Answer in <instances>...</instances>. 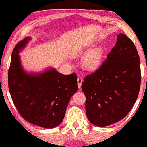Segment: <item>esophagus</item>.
Here are the masks:
<instances>
[{"label":"esophagus","instance_id":"34e87169","mask_svg":"<svg viewBox=\"0 0 147 147\" xmlns=\"http://www.w3.org/2000/svg\"><path fill=\"white\" fill-rule=\"evenodd\" d=\"M77 81H78V88H80L82 84V82H83V78H82L81 76H78V79H77Z\"/></svg>","mask_w":147,"mask_h":147}]
</instances>
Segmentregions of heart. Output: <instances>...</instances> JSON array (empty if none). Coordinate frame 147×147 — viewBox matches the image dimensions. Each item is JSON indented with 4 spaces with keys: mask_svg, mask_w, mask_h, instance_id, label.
<instances>
[{
    "mask_svg": "<svg viewBox=\"0 0 147 147\" xmlns=\"http://www.w3.org/2000/svg\"><path fill=\"white\" fill-rule=\"evenodd\" d=\"M102 60V51L100 49L93 50L85 59V64L91 70L96 69L100 65Z\"/></svg>",
    "mask_w": 147,
    "mask_h": 147,
    "instance_id": "b5f03b06",
    "label": "heart"
}]
</instances>
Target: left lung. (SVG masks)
Masks as SVG:
<instances>
[{
    "label": "left lung",
    "mask_w": 147,
    "mask_h": 147,
    "mask_svg": "<svg viewBox=\"0 0 147 147\" xmlns=\"http://www.w3.org/2000/svg\"><path fill=\"white\" fill-rule=\"evenodd\" d=\"M141 83L138 53L133 42L119 34L107 59L82 83L86 115L91 123L105 127L125 117L136 102Z\"/></svg>",
    "instance_id": "8db88e82"
}]
</instances>
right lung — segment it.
I'll use <instances>...</instances> for the list:
<instances>
[{
  "instance_id": "1",
  "label": "right lung",
  "mask_w": 147,
  "mask_h": 147,
  "mask_svg": "<svg viewBox=\"0 0 147 147\" xmlns=\"http://www.w3.org/2000/svg\"><path fill=\"white\" fill-rule=\"evenodd\" d=\"M31 38L16 44L8 70L10 96L19 113L31 123L53 128L64 119L72 95L78 90L76 74L64 75L51 69L39 74H26L18 54Z\"/></svg>"
}]
</instances>
